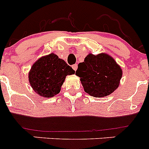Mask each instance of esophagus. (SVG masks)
Returning <instances> with one entry per match:
<instances>
[{
    "mask_svg": "<svg viewBox=\"0 0 149 149\" xmlns=\"http://www.w3.org/2000/svg\"><path fill=\"white\" fill-rule=\"evenodd\" d=\"M72 68H73V69L74 71L77 70V64H74V65H72Z\"/></svg>",
    "mask_w": 149,
    "mask_h": 149,
    "instance_id": "1",
    "label": "esophagus"
}]
</instances>
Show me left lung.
Segmentation results:
<instances>
[{"instance_id": "left-lung-1", "label": "left lung", "mask_w": 149, "mask_h": 149, "mask_svg": "<svg viewBox=\"0 0 149 149\" xmlns=\"http://www.w3.org/2000/svg\"><path fill=\"white\" fill-rule=\"evenodd\" d=\"M76 75L81 77L86 93L95 98H101L109 95L119 87L122 69L107 54H89L84 62L78 64Z\"/></svg>"}]
</instances>
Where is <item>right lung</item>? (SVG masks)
I'll return each mask as SVG.
<instances>
[{
    "label": "right lung",
    "mask_w": 149,
    "mask_h": 149,
    "mask_svg": "<svg viewBox=\"0 0 149 149\" xmlns=\"http://www.w3.org/2000/svg\"><path fill=\"white\" fill-rule=\"evenodd\" d=\"M75 73L72 68L54 53L38 59L28 73L30 86L41 97L51 98L60 92L67 75Z\"/></svg>",
    "instance_id": "obj_1"
}]
</instances>
